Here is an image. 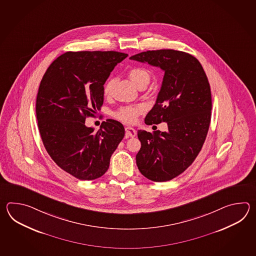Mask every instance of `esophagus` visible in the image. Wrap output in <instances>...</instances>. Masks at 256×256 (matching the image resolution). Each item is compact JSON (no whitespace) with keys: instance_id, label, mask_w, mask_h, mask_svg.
<instances>
[{"instance_id":"1","label":"esophagus","mask_w":256,"mask_h":256,"mask_svg":"<svg viewBox=\"0 0 256 256\" xmlns=\"http://www.w3.org/2000/svg\"><path fill=\"white\" fill-rule=\"evenodd\" d=\"M126 136H128V137H136V129H134L132 127H126Z\"/></svg>"}]
</instances>
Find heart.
<instances>
[{"instance_id": "1", "label": "heart", "mask_w": 256, "mask_h": 256, "mask_svg": "<svg viewBox=\"0 0 256 256\" xmlns=\"http://www.w3.org/2000/svg\"><path fill=\"white\" fill-rule=\"evenodd\" d=\"M128 76L130 78L132 82L136 85V87H140L142 85H146L150 82V73L142 68H132L128 71ZM112 82L110 80H108L106 83L104 84V95L108 96L112 92ZM142 106L141 105H136V106H126L118 110L114 114L115 118L120 120L122 122L126 124H134L139 114L142 112Z\"/></svg>"}]
</instances>
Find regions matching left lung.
<instances>
[{
	"instance_id": "8db88e82",
	"label": "left lung",
	"mask_w": 256,
	"mask_h": 256,
	"mask_svg": "<svg viewBox=\"0 0 256 256\" xmlns=\"http://www.w3.org/2000/svg\"><path fill=\"white\" fill-rule=\"evenodd\" d=\"M130 60L164 71L156 102L144 122H166L168 127L166 132H137L141 148L136 164L148 180H173L194 162L207 137L212 104L206 73L195 56L173 49L149 50Z\"/></svg>"
}]
</instances>
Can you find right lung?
Instances as JSON below:
<instances>
[{
  "label": "right lung",
  "instance_id": "add662e5",
  "mask_svg": "<svg viewBox=\"0 0 256 256\" xmlns=\"http://www.w3.org/2000/svg\"><path fill=\"white\" fill-rule=\"evenodd\" d=\"M128 54L116 51L66 52L52 62L40 82L36 118L44 146L60 168L80 180L100 178L124 136L114 120L95 132L85 126L104 104V85Z\"/></svg>",
  "mask_w": 256,
  "mask_h": 256
}]
</instances>
